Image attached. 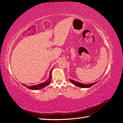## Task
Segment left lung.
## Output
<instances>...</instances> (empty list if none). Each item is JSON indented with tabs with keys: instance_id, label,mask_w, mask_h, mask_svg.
Segmentation results:
<instances>
[{
	"instance_id": "1",
	"label": "left lung",
	"mask_w": 123,
	"mask_h": 123,
	"mask_svg": "<svg viewBox=\"0 0 123 123\" xmlns=\"http://www.w3.org/2000/svg\"><path fill=\"white\" fill-rule=\"evenodd\" d=\"M70 81L72 84H73L74 85H75V86H76L80 87H81V88H89V87L92 86L93 85H94L96 83H96H94L90 84H83L82 83H79L78 81H76L75 80H70Z\"/></svg>"
}]
</instances>
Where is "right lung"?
Returning <instances> with one entry per match:
<instances>
[{"label": "right lung", "mask_w": 123, "mask_h": 123, "mask_svg": "<svg viewBox=\"0 0 123 123\" xmlns=\"http://www.w3.org/2000/svg\"><path fill=\"white\" fill-rule=\"evenodd\" d=\"M51 71H52V70H51V71H50L49 79H48L47 81H46L45 82L43 83H41V84H40L39 85H37L32 86H27V85H25V84H23V85L24 86H25V87H27L28 88H29L30 89H31V90H39V89H42L43 87H46V86H47L50 84L51 80Z\"/></svg>", "instance_id": "1"}]
</instances>
